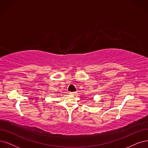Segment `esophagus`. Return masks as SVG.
I'll list each match as a JSON object with an SVG mask.
<instances>
[{"label":"esophagus","instance_id":"esophagus-1","mask_svg":"<svg viewBox=\"0 0 148 148\" xmlns=\"http://www.w3.org/2000/svg\"><path fill=\"white\" fill-rule=\"evenodd\" d=\"M75 93H76L75 92H69V94L71 95H75Z\"/></svg>","mask_w":148,"mask_h":148}]
</instances>
